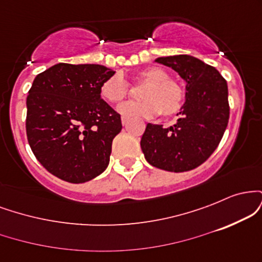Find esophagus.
Returning a JSON list of instances; mask_svg holds the SVG:
<instances>
[{"instance_id":"1","label":"esophagus","mask_w":262,"mask_h":262,"mask_svg":"<svg viewBox=\"0 0 262 262\" xmlns=\"http://www.w3.org/2000/svg\"><path fill=\"white\" fill-rule=\"evenodd\" d=\"M128 122H129V119L127 118V117H122V124L123 125H127Z\"/></svg>"}]
</instances>
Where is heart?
Returning a JSON list of instances; mask_svg holds the SVG:
<instances>
[{"label":"heart","mask_w":262,"mask_h":262,"mask_svg":"<svg viewBox=\"0 0 262 262\" xmlns=\"http://www.w3.org/2000/svg\"><path fill=\"white\" fill-rule=\"evenodd\" d=\"M139 83H144L139 93L143 101L122 103L118 112L128 118L144 117L152 118L158 114L170 117L180 112L185 102V91L176 81L169 79V74L158 66L144 69L137 76ZM129 86L122 75L114 74L102 82L101 97L108 103H118L128 95Z\"/></svg>","instance_id":"heart-1"}]
</instances>
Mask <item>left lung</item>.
<instances>
[{
    "label": "left lung",
    "mask_w": 262,
    "mask_h": 262,
    "mask_svg": "<svg viewBox=\"0 0 262 262\" xmlns=\"http://www.w3.org/2000/svg\"><path fill=\"white\" fill-rule=\"evenodd\" d=\"M156 62L175 70L186 82V101L176 124L148 123L140 140L146 161L158 169H196L217 149L229 121L228 85L219 71L191 55L162 56Z\"/></svg>",
    "instance_id": "1"
}]
</instances>
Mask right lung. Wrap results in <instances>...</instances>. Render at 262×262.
<instances>
[{"label":"right lung","instance_id":"1","mask_svg":"<svg viewBox=\"0 0 262 262\" xmlns=\"http://www.w3.org/2000/svg\"><path fill=\"white\" fill-rule=\"evenodd\" d=\"M114 75L97 64H59L35 76L27 97V138L38 161L54 176L83 183L110 164L121 116L101 98Z\"/></svg>","mask_w":262,"mask_h":262}]
</instances>
